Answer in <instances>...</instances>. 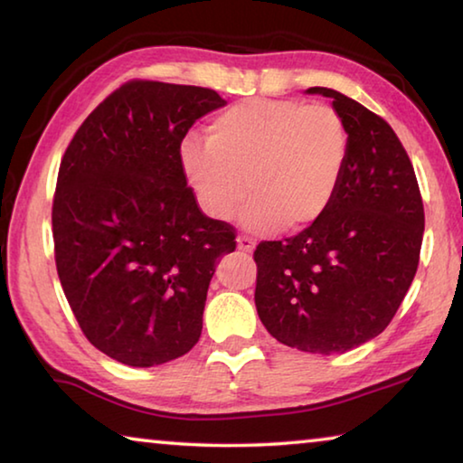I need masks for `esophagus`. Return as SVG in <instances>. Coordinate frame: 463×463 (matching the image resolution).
Here are the masks:
<instances>
[{"label": "esophagus", "mask_w": 463, "mask_h": 463, "mask_svg": "<svg viewBox=\"0 0 463 463\" xmlns=\"http://www.w3.org/2000/svg\"><path fill=\"white\" fill-rule=\"evenodd\" d=\"M237 247L242 250V253H253L255 241L249 239V237H239L237 239Z\"/></svg>", "instance_id": "obj_1"}]
</instances>
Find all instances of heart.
<instances>
[{"instance_id": "obj_1", "label": "heart", "mask_w": 463, "mask_h": 463, "mask_svg": "<svg viewBox=\"0 0 463 463\" xmlns=\"http://www.w3.org/2000/svg\"><path fill=\"white\" fill-rule=\"evenodd\" d=\"M349 155L341 114L326 104L250 98L206 124V140L179 148L203 213L231 221L247 198L250 229H302L326 213Z\"/></svg>"}]
</instances>
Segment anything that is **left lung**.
<instances>
[{"instance_id":"left-lung-1","label":"left lung","mask_w":463,"mask_h":463,"mask_svg":"<svg viewBox=\"0 0 463 463\" xmlns=\"http://www.w3.org/2000/svg\"><path fill=\"white\" fill-rule=\"evenodd\" d=\"M349 155L326 213L284 241H261L255 307L288 347L345 354L394 318L419 268L425 210L412 163L390 124L328 88Z\"/></svg>"}]
</instances>
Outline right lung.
Segmentation results:
<instances>
[{
    "instance_id": "obj_1",
    "label": "right lung",
    "mask_w": 463,
    "mask_h": 463,
    "mask_svg": "<svg viewBox=\"0 0 463 463\" xmlns=\"http://www.w3.org/2000/svg\"><path fill=\"white\" fill-rule=\"evenodd\" d=\"M226 101L214 90L135 80L83 120L62 155L52 239L62 292L88 341L132 367L185 355L202 335L216 263L237 247L202 213L182 140Z\"/></svg>"
}]
</instances>
